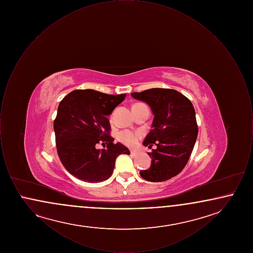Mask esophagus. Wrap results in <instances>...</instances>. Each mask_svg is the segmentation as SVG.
<instances>
[{"label": "esophagus", "mask_w": 253, "mask_h": 253, "mask_svg": "<svg viewBox=\"0 0 253 253\" xmlns=\"http://www.w3.org/2000/svg\"><path fill=\"white\" fill-rule=\"evenodd\" d=\"M130 153H131V155H132V156H133V157L137 155V153H136L135 151H133V150H131V151H130Z\"/></svg>", "instance_id": "34e87169"}]
</instances>
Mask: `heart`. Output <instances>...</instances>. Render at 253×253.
I'll return each mask as SVG.
<instances>
[{
  "instance_id": "b5f03b06",
  "label": "heart",
  "mask_w": 253,
  "mask_h": 253,
  "mask_svg": "<svg viewBox=\"0 0 253 253\" xmlns=\"http://www.w3.org/2000/svg\"><path fill=\"white\" fill-rule=\"evenodd\" d=\"M142 133L140 132H134V131H130V130H124L121 131L118 134V139L126 146L129 147H133L137 144L138 140L141 138Z\"/></svg>"
}]
</instances>
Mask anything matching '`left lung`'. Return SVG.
<instances>
[{"label": "left lung", "instance_id": "left-lung-1", "mask_svg": "<svg viewBox=\"0 0 253 253\" xmlns=\"http://www.w3.org/2000/svg\"><path fill=\"white\" fill-rule=\"evenodd\" d=\"M150 105L155 118L143 145L151 149V167L140 170L145 180L161 182L177 175L188 163L196 141L198 126L193 103L178 91L152 88L131 94Z\"/></svg>", "mask_w": 253, "mask_h": 253}]
</instances>
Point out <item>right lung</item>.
<instances>
[{
    "mask_svg": "<svg viewBox=\"0 0 253 253\" xmlns=\"http://www.w3.org/2000/svg\"><path fill=\"white\" fill-rule=\"evenodd\" d=\"M126 95H107L92 89L75 90L58 107L54 131L58 156L63 167L78 179L96 183L107 180L116 158L129 155L128 148L113 143L107 119ZM99 143L103 149H96Z\"/></svg>",
    "mask_w": 253,
    "mask_h": 253,
    "instance_id": "1",
    "label": "right lung"
}]
</instances>
